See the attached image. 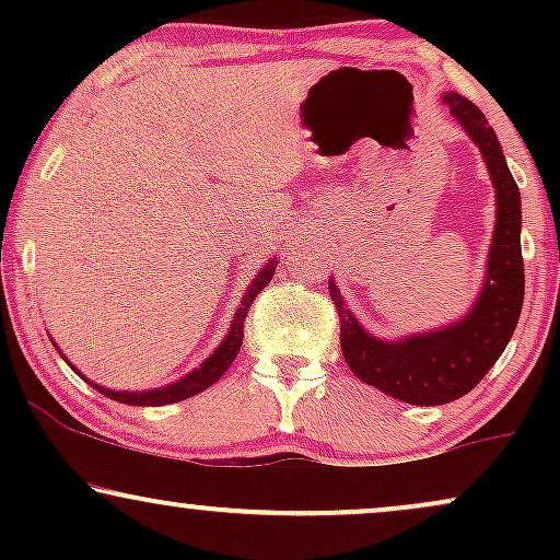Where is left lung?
Segmentation results:
<instances>
[{
    "mask_svg": "<svg viewBox=\"0 0 560 560\" xmlns=\"http://www.w3.org/2000/svg\"><path fill=\"white\" fill-rule=\"evenodd\" d=\"M442 102L464 126L485 158L494 186V231L487 255L485 284L466 316L442 329L382 339L369 334L345 305L337 281L329 279V294L342 320V355L361 382L384 395L410 405H445L464 397L485 378L511 342L524 302L522 258V195L494 137L492 126L474 102L445 92Z\"/></svg>",
    "mask_w": 560,
    "mask_h": 560,
    "instance_id": "left-lung-1",
    "label": "left lung"
}]
</instances>
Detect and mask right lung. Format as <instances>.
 <instances>
[{"instance_id":"obj_1","label":"right lung","mask_w":560,"mask_h":560,"mask_svg":"<svg viewBox=\"0 0 560 560\" xmlns=\"http://www.w3.org/2000/svg\"><path fill=\"white\" fill-rule=\"evenodd\" d=\"M276 266H279V260L271 258L266 262V266L260 268L258 273H255V279L249 281L247 292H244L240 307H236V316H234V320H231V329H229L226 337H223V342L215 347V352H210V358H205L199 369L189 371V374L176 378L173 384H165V387H158V389L118 392V389H107V387H102V384L89 382V378L83 376L81 371H75V365H70V369H73L75 374H81L83 378H86V382L92 384L94 389H100L102 395H107L110 400H118V402H126V405H168V402L186 400V397H195L202 389H208L210 384H215L218 378L226 374L229 365L234 363L236 352H240V347H242V337H244V316H247L249 305H253V300L258 298L260 289H266L268 281L273 279ZM57 352H60V347H57ZM60 355H62V352H60ZM62 358H66V355H62ZM66 361H68V358H66Z\"/></svg>"}]
</instances>
